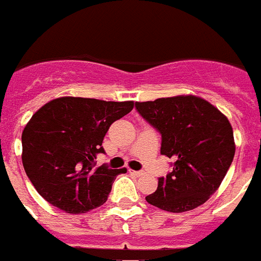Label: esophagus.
<instances>
[{
    "mask_svg": "<svg viewBox=\"0 0 261 261\" xmlns=\"http://www.w3.org/2000/svg\"><path fill=\"white\" fill-rule=\"evenodd\" d=\"M130 172H131V174H133V175H135V176H142V175L145 174L144 171H131V170H130Z\"/></svg>",
    "mask_w": 261,
    "mask_h": 261,
    "instance_id": "34e87169",
    "label": "esophagus"
}]
</instances>
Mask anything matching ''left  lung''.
I'll list each match as a JSON object with an SVG mask.
<instances>
[{"mask_svg": "<svg viewBox=\"0 0 261 261\" xmlns=\"http://www.w3.org/2000/svg\"><path fill=\"white\" fill-rule=\"evenodd\" d=\"M135 108L162 134V154L174 168L159 178L146 201L168 212H186L208 201L231 166L236 142L226 115L197 95H175L135 102Z\"/></svg>", "mask_w": 261, "mask_h": 261, "instance_id": "left-lung-1", "label": "left lung"}]
</instances>
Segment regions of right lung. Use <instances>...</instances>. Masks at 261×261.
<instances>
[{
  "label": "right lung",
  "instance_id": "add662e5",
  "mask_svg": "<svg viewBox=\"0 0 261 261\" xmlns=\"http://www.w3.org/2000/svg\"><path fill=\"white\" fill-rule=\"evenodd\" d=\"M134 108V101L60 97L34 113L21 134V162L37 192L67 214L102 205L126 168L97 167L109 126Z\"/></svg>",
  "mask_w": 261,
  "mask_h": 261
}]
</instances>
